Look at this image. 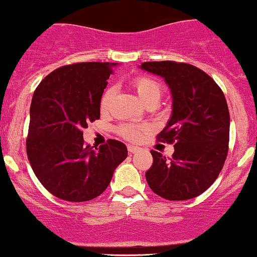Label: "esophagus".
<instances>
[{"instance_id":"obj_1","label":"esophagus","mask_w":257,"mask_h":257,"mask_svg":"<svg viewBox=\"0 0 257 257\" xmlns=\"http://www.w3.org/2000/svg\"><path fill=\"white\" fill-rule=\"evenodd\" d=\"M127 150H128L130 154H135V152L140 151V147L134 146V145H128V146H127Z\"/></svg>"}]
</instances>
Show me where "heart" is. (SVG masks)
Wrapping results in <instances>:
<instances>
[{
  "instance_id": "b5f03b06",
  "label": "heart",
  "mask_w": 257,
  "mask_h": 257,
  "mask_svg": "<svg viewBox=\"0 0 257 257\" xmlns=\"http://www.w3.org/2000/svg\"><path fill=\"white\" fill-rule=\"evenodd\" d=\"M131 85L137 97L145 106L150 103H159L162 95V87L159 81L150 76H137L136 78H134ZM113 96H115V90L112 87H108L103 91L100 98V110L102 112H106L110 108ZM144 130H146V126L125 125L120 128V135L131 141H137L141 137Z\"/></svg>"
}]
</instances>
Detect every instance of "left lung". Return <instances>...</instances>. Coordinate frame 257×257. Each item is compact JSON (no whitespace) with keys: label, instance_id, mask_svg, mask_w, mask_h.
Segmentation results:
<instances>
[{"label":"left lung","instance_id":"8db88e82","mask_svg":"<svg viewBox=\"0 0 257 257\" xmlns=\"http://www.w3.org/2000/svg\"><path fill=\"white\" fill-rule=\"evenodd\" d=\"M140 68L164 78L172 95L171 117L157 139L174 144L175 152L167 160L152 150L147 184L166 200L194 199L214 184L227 156L230 113L225 95L206 72L189 63L154 61Z\"/></svg>","mask_w":257,"mask_h":257}]
</instances>
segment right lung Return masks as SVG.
Instances as JSON below:
<instances>
[{
    "instance_id": "right-lung-1",
    "label": "right lung",
    "mask_w": 257,
    "mask_h": 257,
    "mask_svg": "<svg viewBox=\"0 0 257 257\" xmlns=\"http://www.w3.org/2000/svg\"><path fill=\"white\" fill-rule=\"evenodd\" d=\"M112 62H80L52 71L32 96L26 150L32 170L58 199L82 202L100 196L127 157L117 140L95 147L82 130L100 118V98Z\"/></svg>"
}]
</instances>
